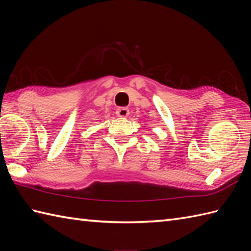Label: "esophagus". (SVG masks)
I'll list each match as a JSON object with an SVG mask.
<instances>
[{
    "instance_id": "esophagus-1",
    "label": "esophagus",
    "mask_w": 251,
    "mask_h": 251,
    "mask_svg": "<svg viewBox=\"0 0 251 251\" xmlns=\"http://www.w3.org/2000/svg\"><path fill=\"white\" fill-rule=\"evenodd\" d=\"M129 113H130L129 108H126V107H119L118 109H117V111H116L117 116L121 117V118H125V117L129 116Z\"/></svg>"
}]
</instances>
